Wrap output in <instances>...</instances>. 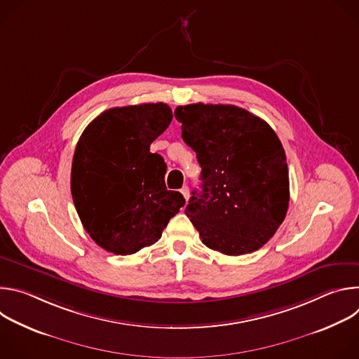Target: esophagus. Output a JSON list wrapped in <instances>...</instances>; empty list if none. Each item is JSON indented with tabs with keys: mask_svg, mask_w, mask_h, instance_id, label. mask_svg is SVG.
Listing matches in <instances>:
<instances>
[{
	"mask_svg": "<svg viewBox=\"0 0 359 359\" xmlns=\"http://www.w3.org/2000/svg\"><path fill=\"white\" fill-rule=\"evenodd\" d=\"M180 193L183 194V197L187 200L189 198V187L187 186H183L182 189H180Z\"/></svg>",
	"mask_w": 359,
	"mask_h": 359,
	"instance_id": "1",
	"label": "esophagus"
}]
</instances>
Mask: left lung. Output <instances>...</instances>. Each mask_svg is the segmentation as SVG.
Masks as SVG:
<instances>
[{
  "label": "left lung",
  "instance_id": "8db88e82",
  "mask_svg": "<svg viewBox=\"0 0 359 359\" xmlns=\"http://www.w3.org/2000/svg\"><path fill=\"white\" fill-rule=\"evenodd\" d=\"M182 137L201 168L184 213L203 244L226 255L262 248L284 222L290 180L271 126L234 105L177 107Z\"/></svg>",
  "mask_w": 359,
  "mask_h": 359
}]
</instances>
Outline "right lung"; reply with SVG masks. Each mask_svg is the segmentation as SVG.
Masks as SVG:
<instances>
[{"mask_svg": "<svg viewBox=\"0 0 359 359\" xmlns=\"http://www.w3.org/2000/svg\"><path fill=\"white\" fill-rule=\"evenodd\" d=\"M172 118L163 102L112 108L81 135L71 193L85 230L104 250L128 255L155 244L184 206L182 193L166 189L163 158L150 153Z\"/></svg>", "mask_w": 359, "mask_h": 359, "instance_id": "right-lung-1", "label": "right lung"}]
</instances>
